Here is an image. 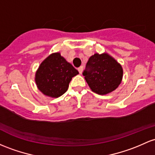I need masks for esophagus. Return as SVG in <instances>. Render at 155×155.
Returning a JSON list of instances; mask_svg holds the SVG:
<instances>
[{
	"label": "esophagus",
	"mask_w": 155,
	"mask_h": 155,
	"mask_svg": "<svg viewBox=\"0 0 155 155\" xmlns=\"http://www.w3.org/2000/svg\"><path fill=\"white\" fill-rule=\"evenodd\" d=\"M78 71H79V74H81V73H82V71H83V67H82V66H80V67H79V68H78Z\"/></svg>",
	"instance_id": "1"
}]
</instances>
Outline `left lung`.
Segmentation results:
<instances>
[{"instance_id": "8db88e82", "label": "left lung", "mask_w": 155, "mask_h": 155, "mask_svg": "<svg viewBox=\"0 0 155 155\" xmlns=\"http://www.w3.org/2000/svg\"><path fill=\"white\" fill-rule=\"evenodd\" d=\"M83 75L91 91L106 95L115 91L123 79L121 64L107 53H96L88 59Z\"/></svg>"}]
</instances>
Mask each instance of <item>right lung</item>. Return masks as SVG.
<instances>
[{"label":"right lung","instance_id":"add662e5","mask_svg":"<svg viewBox=\"0 0 155 155\" xmlns=\"http://www.w3.org/2000/svg\"><path fill=\"white\" fill-rule=\"evenodd\" d=\"M79 71L59 52L53 53L44 59L35 74L38 90L45 96L58 98L68 91L69 83Z\"/></svg>","mask_w":155,"mask_h":155}]
</instances>
